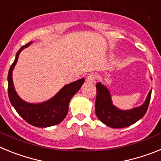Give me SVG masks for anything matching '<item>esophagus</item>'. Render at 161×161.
Listing matches in <instances>:
<instances>
[{
	"label": "esophagus",
	"mask_w": 161,
	"mask_h": 161,
	"mask_svg": "<svg viewBox=\"0 0 161 161\" xmlns=\"http://www.w3.org/2000/svg\"><path fill=\"white\" fill-rule=\"evenodd\" d=\"M95 79H96V76H95V74L93 73L89 74V75L86 76V80H87L88 82H89V83H92V82L94 81Z\"/></svg>",
	"instance_id": "obj_1"
}]
</instances>
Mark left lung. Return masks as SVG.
Masks as SVG:
<instances>
[{
	"label": "left lung",
	"instance_id": "8db88e82",
	"mask_svg": "<svg viewBox=\"0 0 161 161\" xmlns=\"http://www.w3.org/2000/svg\"><path fill=\"white\" fill-rule=\"evenodd\" d=\"M97 97L95 112L98 119L112 128H123L136 123L144 116L150 102L152 90L149 92L144 103L139 107L129 110H122L112 104L109 89L99 82L96 85Z\"/></svg>",
	"mask_w": 161,
	"mask_h": 161
}]
</instances>
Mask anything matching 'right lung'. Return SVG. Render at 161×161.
Wrapping results in <instances>:
<instances>
[{"label":"right lung","instance_id":"obj_1","mask_svg":"<svg viewBox=\"0 0 161 161\" xmlns=\"http://www.w3.org/2000/svg\"><path fill=\"white\" fill-rule=\"evenodd\" d=\"M31 42L22 47L17 52L16 57L11 65L8 73V94L12 106L18 114L28 123L37 127H48L60 123L66 117L68 111V105L71 98L76 94L85 82V79L66 85L56 95L47 102L38 104L28 103L17 94L13 82L12 73L16 65L20 52L30 46Z\"/></svg>","mask_w":161,"mask_h":161}]
</instances>
